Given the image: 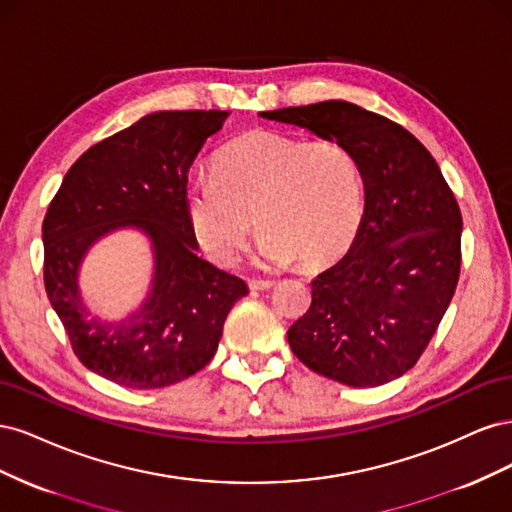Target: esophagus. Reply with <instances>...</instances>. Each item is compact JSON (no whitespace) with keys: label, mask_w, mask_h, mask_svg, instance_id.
<instances>
[{"label":"esophagus","mask_w":512,"mask_h":512,"mask_svg":"<svg viewBox=\"0 0 512 512\" xmlns=\"http://www.w3.org/2000/svg\"><path fill=\"white\" fill-rule=\"evenodd\" d=\"M247 286H250V290H269V288H273V282L271 280H247Z\"/></svg>","instance_id":"obj_1"}]
</instances>
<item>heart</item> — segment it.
<instances>
[{"label":"heart","mask_w":512,"mask_h":512,"mask_svg":"<svg viewBox=\"0 0 512 512\" xmlns=\"http://www.w3.org/2000/svg\"><path fill=\"white\" fill-rule=\"evenodd\" d=\"M183 209L200 250L230 265L262 228L258 258L267 267L299 260L322 267L344 256L359 237L365 185L359 158L335 138L303 141L273 130H250L213 160V175L185 183Z\"/></svg>","instance_id":"heart-1"}]
</instances>
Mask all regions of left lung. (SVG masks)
Instances as JSON below:
<instances>
[{
  "mask_svg": "<svg viewBox=\"0 0 512 512\" xmlns=\"http://www.w3.org/2000/svg\"><path fill=\"white\" fill-rule=\"evenodd\" d=\"M260 115L344 143L365 185L359 237L312 282V305L288 331L294 356L348 386L404 376L459 282L461 211L438 162L399 123L344 100Z\"/></svg>",
  "mask_w": 512,
  "mask_h": 512,
  "instance_id": "8db88e82",
  "label": "left lung"
}]
</instances>
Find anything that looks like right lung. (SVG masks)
<instances>
[{
    "label": "right lung",
    "instance_id": "obj_1",
    "mask_svg": "<svg viewBox=\"0 0 512 512\" xmlns=\"http://www.w3.org/2000/svg\"><path fill=\"white\" fill-rule=\"evenodd\" d=\"M228 111L145 115L76 160L42 222L44 288L70 346L94 374L128 389H160L194 376L211 359L224 320L247 286L198 258L183 209L190 166ZM136 225L157 252L148 303L126 323L89 319L75 271L108 229Z\"/></svg>",
    "mask_w": 512,
    "mask_h": 512
}]
</instances>
